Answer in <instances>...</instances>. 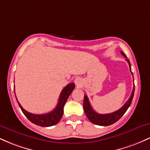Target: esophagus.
<instances>
[{
    "instance_id": "34e87169",
    "label": "esophagus",
    "mask_w": 150,
    "mask_h": 150,
    "mask_svg": "<svg viewBox=\"0 0 150 150\" xmlns=\"http://www.w3.org/2000/svg\"><path fill=\"white\" fill-rule=\"evenodd\" d=\"M75 83L77 86L80 85L82 84V80H81V78H80V77H76L75 79Z\"/></svg>"
}]
</instances>
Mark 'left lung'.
Here are the masks:
<instances>
[{
  "label": "left lung",
  "mask_w": 150,
  "mask_h": 150,
  "mask_svg": "<svg viewBox=\"0 0 150 150\" xmlns=\"http://www.w3.org/2000/svg\"><path fill=\"white\" fill-rule=\"evenodd\" d=\"M120 53H121V54L123 55L124 57L126 58L125 60H126L127 62L128 63L130 72H131L132 75V73L131 71V65H130V61H129L128 59H127L126 56H125L124 53L122 52V51H120ZM134 92H135V85H134L133 87V89H132L131 95H130L128 100L126 101V103H125L120 109H118V111L111 113H107V114H99V113L94 111V110H93V108H92V106H91L88 97L86 95H85L83 101V108L86 116H87L88 119L90 120L92 123H94V124L95 125H101V126H108V125H112L114 123H116V121H118V120L124 115V113L126 112V111L128 110L129 106L131 104L132 98H133L134 96Z\"/></svg>",
  "instance_id": "left-lung-1"
}]
</instances>
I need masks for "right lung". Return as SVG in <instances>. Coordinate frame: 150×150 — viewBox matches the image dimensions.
Returning <instances> with one entry per match:
<instances>
[{"label":"right lung","mask_w":150,"mask_h":150,"mask_svg":"<svg viewBox=\"0 0 150 150\" xmlns=\"http://www.w3.org/2000/svg\"><path fill=\"white\" fill-rule=\"evenodd\" d=\"M74 88H75V84L74 83H70L67 86H65L64 89L62 90L61 94H60V97L56 107L52 111L45 113V114H33V113L28 112L22 108L17 98L16 99L22 111L32 123L37 125H40L42 127H49L57 124L60 121V120L61 119L63 114L64 105L67 101L68 98L69 97L70 94L73 92Z\"/></svg>","instance_id":"obj_1"}]
</instances>
